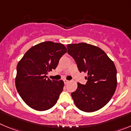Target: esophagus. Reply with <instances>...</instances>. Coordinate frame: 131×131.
<instances>
[{
	"mask_svg": "<svg viewBox=\"0 0 131 131\" xmlns=\"http://www.w3.org/2000/svg\"><path fill=\"white\" fill-rule=\"evenodd\" d=\"M64 84H67L68 83V82H69V81H68V80H67V79H64Z\"/></svg>",
	"mask_w": 131,
	"mask_h": 131,
	"instance_id": "34e87169",
	"label": "esophagus"
}]
</instances>
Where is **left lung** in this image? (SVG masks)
<instances>
[{
	"instance_id": "left-lung-1",
	"label": "left lung",
	"mask_w": 131,
	"mask_h": 131,
	"mask_svg": "<svg viewBox=\"0 0 131 131\" xmlns=\"http://www.w3.org/2000/svg\"><path fill=\"white\" fill-rule=\"evenodd\" d=\"M68 53L73 57L80 72H86L85 85L78 83L71 96L81 111L92 112L107 105L117 86V71L113 61L101 48L81 42L67 45Z\"/></svg>"
}]
</instances>
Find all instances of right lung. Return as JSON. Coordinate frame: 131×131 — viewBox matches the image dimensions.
Wrapping results in <instances>:
<instances>
[{"label": "right lung", "instance_id": "obj_1", "mask_svg": "<svg viewBox=\"0 0 131 131\" xmlns=\"http://www.w3.org/2000/svg\"><path fill=\"white\" fill-rule=\"evenodd\" d=\"M67 52L63 44L46 41L31 47L17 66L15 86L23 101L36 111L55 105L63 90V81L51 80L46 74L56 69Z\"/></svg>", "mask_w": 131, "mask_h": 131}]
</instances>
